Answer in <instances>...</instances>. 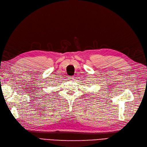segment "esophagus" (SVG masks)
Listing matches in <instances>:
<instances>
[{
  "label": "esophagus",
  "instance_id": "esophagus-1",
  "mask_svg": "<svg viewBox=\"0 0 147 147\" xmlns=\"http://www.w3.org/2000/svg\"><path fill=\"white\" fill-rule=\"evenodd\" d=\"M68 79L69 80H71V81H72V80H73L74 79V78L73 76H69L68 77Z\"/></svg>",
  "mask_w": 147,
  "mask_h": 147
}]
</instances>
